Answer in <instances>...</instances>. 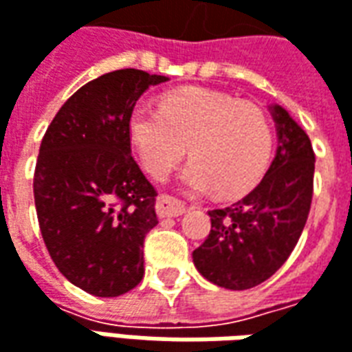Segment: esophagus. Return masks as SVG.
Returning a JSON list of instances; mask_svg holds the SVG:
<instances>
[{
  "label": "esophagus",
  "instance_id": "1",
  "mask_svg": "<svg viewBox=\"0 0 352 352\" xmlns=\"http://www.w3.org/2000/svg\"><path fill=\"white\" fill-rule=\"evenodd\" d=\"M156 211H158L160 217H179L186 211V206L175 198H171V196H160Z\"/></svg>",
  "mask_w": 352,
  "mask_h": 352
}]
</instances>
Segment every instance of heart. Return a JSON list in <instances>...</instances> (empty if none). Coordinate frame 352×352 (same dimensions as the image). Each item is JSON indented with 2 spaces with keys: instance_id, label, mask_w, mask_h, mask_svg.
<instances>
[{
  "instance_id": "b5f03b06",
  "label": "heart",
  "mask_w": 352,
  "mask_h": 352,
  "mask_svg": "<svg viewBox=\"0 0 352 352\" xmlns=\"http://www.w3.org/2000/svg\"><path fill=\"white\" fill-rule=\"evenodd\" d=\"M127 135L141 168L162 181L183 160V183L223 198L250 192L269 168L274 133L267 112L217 91L186 87L164 95L160 108L135 104Z\"/></svg>"
}]
</instances>
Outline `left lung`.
Returning a JSON list of instances; mask_svg holds the SVG:
<instances>
[{"label":"left lung","mask_w":352,"mask_h":352,"mask_svg":"<svg viewBox=\"0 0 352 352\" xmlns=\"http://www.w3.org/2000/svg\"><path fill=\"white\" fill-rule=\"evenodd\" d=\"M270 114L278 148L269 171L242 200L208 211L210 234L192 252L201 276L227 289L259 286L286 263L313 201L311 139L282 107H270Z\"/></svg>","instance_id":"8db88e82"}]
</instances>
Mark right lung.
Returning <instances> with one entry per match:
<instances>
[{
    "label": "right lung",
    "mask_w": 352,
    "mask_h": 352,
    "mask_svg": "<svg viewBox=\"0 0 352 352\" xmlns=\"http://www.w3.org/2000/svg\"><path fill=\"white\" fill-rule=\"evenodd\" d=\"M164 82L135 68L104 74L66 100L41 139L39 230L56 269L91 296L127 294L144 274L156 190L131 156L127 120L142 93Z\"/></svg>",
    "instance_id": "1"
}]
</instances>
